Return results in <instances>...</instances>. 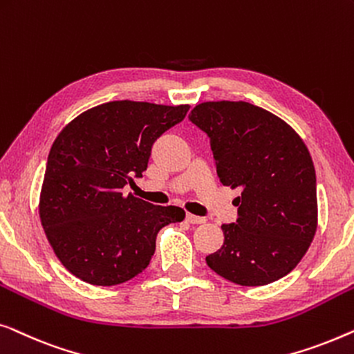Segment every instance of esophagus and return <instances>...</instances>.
Instances as JSON below:
<instances>
[{
	"label": "esophagus",
	"instance_id": "obj_1",
	"mask_svg": "<svg viewBox=\"0 0 354 354\" xmlns=\"http://www.w3.org/2000/svg\"><path fill=\"white\" fill-rule=\"evenodd\" d=\"M186 221L189 225H202V223H205L207 220L203 216H197V215H191V213H187Z\"/></svg>",
	"mask_w": 354,
	"mask_h": 354
}]
</instances>
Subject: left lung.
<instances>
[{
  "label": "left lung",
  "mask_w": 354,
  "mask_h": 354,
  "mask_svg": "<svg viewBox=\"0 0 354 354\" xmlns=\"http://www.w3.org/2000/svg\"><path fill=\"white\" fill-rule=\"evenodd\" d=\"M189 120L210 138L223 186L241 189L232 202L237 220L221 226L225 243L207 265L247 287L287 276L317 227L316 171L305 142L274 113L243 101L202 102Z\"/></svg>",
  "instance_id": "8db88e82"
}]
</instances>
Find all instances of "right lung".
Instances as JSON below:
<instances>
[{
    "label": "right lung",
    "mask_w": 354,
    "mask_h": 354,
    "mask_svg": "<svg viewBox=\"0 0 354 354\" xmlns=\"http://www.w3.org/2000/svg\"><path fill=\"white\" fill-rule=\"evenodd\" d=\"M189 106L112 101L59 133L48 156L39 218L64 266L93 286H117L146 270L158 231L184 220L179 207L122 192L146 171L152 144Z\"/></svg>",
    "instance_id": "1"
}]
</instances>
